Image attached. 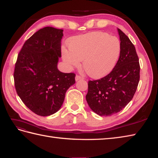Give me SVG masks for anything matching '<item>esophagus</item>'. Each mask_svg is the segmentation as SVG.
Masks as SVG:
<instances>
[{"label":"esophagus","mask_w":158,"mask_h":158,"mask_svg":"<svg viewBox=\"0 0 158 158\" xmlns=\"http://www.w3.org/2000/svg\"><path fill=\"white\" fill-rule=\"evenodd\" d=\"M83 77H80V76H79V75H76V77H75V81H79V80H83Z\"/></svg>","instance_id":"esophagus-1"}]
</instances>
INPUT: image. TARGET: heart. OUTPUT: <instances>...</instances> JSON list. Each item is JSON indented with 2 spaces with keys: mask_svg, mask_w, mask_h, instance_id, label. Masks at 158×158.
<instances>
[{
  "mask_svg": "<svg viewBox=\"0 0 158 158\" xmlns=\"http://www.w3.org/2000/svg\"><path fill=\"white\" fill-rule=\"evenodd\" d=\"M69 51L63 60L69 66L77 67L83 60V68L92 78L108 75L115 66L120 53V42L104 32H91L75 36L69 43Z\"/></svg>",
  "mask_w": 158,
  "mask_h": 158,
  "instance_id": "b5f03b06",
  "label": "heart"
}]
</instances>
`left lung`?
Segmentation results:
<instances>
[{"label": "left lung", "mask_w": 158, "mask_h": 158, "mask_svg": "<svg viewBox=\"0 0 158 158\" xmlns=\"http://www.w3.org/2000/svg\"><path fill=\"white\" fill-rule=\"evenodd\" d=\"M118 29L120 53L112 72L103 78L88 82L86 101L90 109L101 116L119 112L134 97L140 80V64L134 44Z\"/></svg>", "instance_id": "8db88e82"}]
</instances>
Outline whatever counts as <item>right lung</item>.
I'll return each mask as SVG.
<instances>
[{"label":"right lung","mask_w":158,"mask_h":158,"mask_svg":"<svg viewBox=\"0 0 158 158\" xmlns=\"http://www.w3.org/2000/svg\"><path fill=\"white\" fill-rule=\"evenodd\" d=\"M63 31L52 27L38 31L24 43L15 65L17 94L39 116L56 113L68 89L75 83V74L64 73L57 69Z\"/></svg>","instance_id":"obj_1"}]
</instances>
